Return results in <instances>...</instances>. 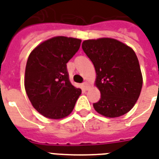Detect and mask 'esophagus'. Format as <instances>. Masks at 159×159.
<instances>
[{
    "mask_svg": "<svg viewBox=\"0 0 159 159\" xmlns=\"http://www.w3.org/2000/svg\"><path fill=\"white\" fill-rule=\"evenodd\" d=\"M83 86L86 90L89 89V84H88V83H86V82H84V83H83Z\"/></svg>",
    "mask_w": 159,
    "mask_h": 159,
    "instance_id": "esophagus-1",
    "label": "esophagus"
}]
</instances>
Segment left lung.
<instances>
[{
    "label": "left lung",
    "instance_id": "8db88e82",
    "mask_svg": "<svg viewBox=\"0 0 159 159\" xmlns=\"http://www.w3.org/2000/svg\"><path fill=\"white\" fill-rule=\"evenodd\" d=\"M82 48L93 64L95 84L101 94L93 108L107 117L129 111L142 88L140 64L133 49L111 38L87 40Z\"/></svg>",
    "mask_w": 159,
    "mask_h": 159
}]
</instances>
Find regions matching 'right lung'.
<instances>
[{
    "label": "right lung",
    "instance_id": "1",
    "mask_svg": "<svg viewBox=\"0 0 159 159\" xmlns=\"http://www.w3.org/2000/svg\"><path fill=\"white\" fill-rule=\"evenodd\" d=\"M81 40L56 36L30 52L25 88L34 108L44 117L60 119L74 109L82 90L70 82L67 63L79 50Z\"/></svg>",
    "mask_w": 159,
    "mask_h": 159
}]
</instances>
